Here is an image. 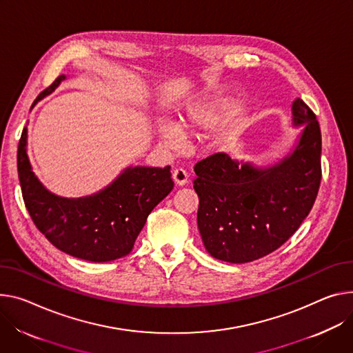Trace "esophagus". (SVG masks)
Returning <instances> with one entry per match:
<instances>
[{
	"label": "esophagus",
	"mask_w": 353,
	"mask_h": 353,
	"mask_svg": "<svg viewBox=\"0 0 353 353\" xmlns=\"http://www.w3.org/2000/svg\"><path fill=\"white\" fill-rule=\"evenodd\" d=\"M173 180H174V183L177 185H184L188 181V174H187V172L184 169L179 168V169H176L173 172Z\"/></svg>",
	"instance_id": "obj_1"
}]
</instances>
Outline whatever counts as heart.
Instances as JSON below:
<instances>
[{"instance_id":"1","label":"heart","mask_w":353,"mask_h":353,"mask_svg":"<svg viewBox=\"0 0 353 353\" xmlns=\"http://www.w3.org/2000/svg\"><path fill=\"white\" fill-rule=\"evenodd\" d=\"M219 122V115L212 110L197 108L190 111L185 117L181 128L183 131L194 132L200 130H208V128L215 126ZM160 139L170 148H179L183 143V135L176 125L168 123L160 128Z\"/></svg>"}]
</instances>
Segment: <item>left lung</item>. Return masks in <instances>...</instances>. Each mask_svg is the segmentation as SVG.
Returning <instances> with one entry per match:
<instances>
[{
	"mask_svg": "<svg viewBox=\"0 0 353 353\" xmlns=\"http://www.w3.org/2000/svg\"><path fill=\"white\" fill-rule=\"evenodd\" d=\"M293 121L304 125L300 141L272 168L256 169L227 153L196 163L197 223L215 259H261L280 248L310 214L321 183V130L301 99L293 103Z\"/></svg>",
	"mask_w": 353,
	"mask_h": 353,
	"instance_id": "1",
	"label": "left lung"
}]
</instances>
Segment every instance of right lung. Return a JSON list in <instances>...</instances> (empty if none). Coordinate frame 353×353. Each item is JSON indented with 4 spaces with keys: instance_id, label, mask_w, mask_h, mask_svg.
Returning <instances> with one entry per match:
<instances>
[{
    "instance_id": "add662e5",
    "label": "right lung",
    "mask_w": 353,
    "mask_h": 353,
    "mask_svg": "<svg viewBox=\"0 0 353 353\" xmlns=\"http://www.w3.org/2000/svg\"><path fill=\"white\" fill-rule=\"evenodd\" d=\"M65 79L59 76L35 103ZM17 162L23 203L37 228L61 252L90 262H110L130 253L148 215L174 185L170 166L130 168L97 194L76 200L57 197L30 169L26 128L18 143Z\"/></svg>"
}]
</instances>
